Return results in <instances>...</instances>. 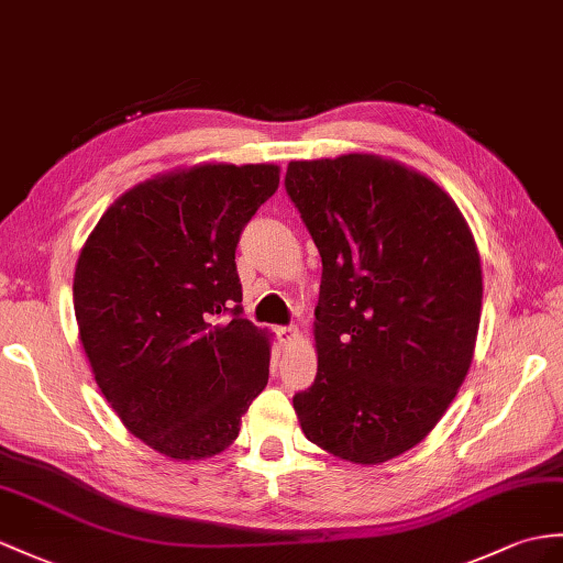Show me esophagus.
<instances>
[{"mask_svg": "<svg viewBox=\"0 0 563 563\" xmlns=\"http://www.w3.org/2000/svg\"><path fill=\"white\" fill-rule=\"evenodd\" d=\"M277 334H279V339L284 341V344H294V341L298 339V327H294V324H289V327H279V329H277Z\"/></svg>", "mask_w": 563, "mask_h": 563, "instance_id": "1", "label": "esophagus"}]
</instances>
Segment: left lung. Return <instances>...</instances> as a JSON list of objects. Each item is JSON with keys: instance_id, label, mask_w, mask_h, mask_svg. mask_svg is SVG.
Returning a JSON list of instances; mask_svg holds the SVG:
<instances>
[{"instance_id": "left-lung-1", "label": "left lung", "mask_w": 563, "mask_h": 563, "mask_svg": "<svg viewBox=\"0 0 563 563\" xmlns=\"http://www.w3.org/2000/svg\"><path fill=\"white\" fill-rule=\"evenodd\" d=\"M286 194L322 257L318 375L303 434L385 463L430 434L468 373L483 308L475 239L432 178L377 155L289 162Z\"/></svg>"}]
</instances>
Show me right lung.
<instances>
[{"mask_svg":"<svg viewBox=\"0 0 563 563\" xmlns=\"http://www.w3.org/2000/svg\"><path fill=\"white\" fill-rule=\"evenodd\" d=\"M279 188L277 164H196L133 186L74 274L80 344L129 432L176 461L224 451L269 377V334L243 318L236 245Z\"/></svg>","mask_w":563,"mask_h":563,"instance_id":"obj_1","label":"right lung"}]
</instances>
